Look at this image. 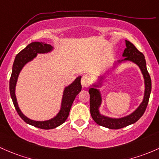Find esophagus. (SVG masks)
Listing matches in <instances>:
<instances>
[{
	"instance_id": "obj_1",
	"label": "esophagus",
	"mask_w": 159,
	"mask_h": 159,
	"mask_svg": "<svg viewBox=\"0 0 159 159\" xmlns=\"http://www.w3.org/2000/svg\"><path fill=\"white\" fill-rule=\"evenodd\" d=\"M81 84L83 87H88L90 85V79H89V76H86V75L83 76L81 79Z\"/></svg>"
}]
</instances>
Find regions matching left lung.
I'll return each instance as SVG.
<instances>
[{"label":"left lung","mask_w":159,"mask_h":159,"mask_svg":"<svg viewBox=\"0 0 159 159\" xmlns=\"http://www.w3.org/2000/svg\"><path fill=\"white\" fill-rule=\"evenodd\" d=\"M125 46H126V48L125 49L123 54H122V57H124L125 58L121 61H119V63H121L122 61H126V60L135 63L140 68L144 76V80H145V89L144 99L140 106L137 108V109H135L129 116L120 118V119H112V118L106 117V116L101 115L99 113V108L102 102V97H101L100 92L96 87L102 86V81L104 79L103 76L99 77L98 85H93L94 87L90 88L89 89V93L90 96L89 103H90V113L92 118L98 125L111 129H122L136 122L142 117L146 109L152 90V80L149 73L147 70L145 57L131 42L125 40Z\"/></svg>","instance_id":"8db88e82"}]
</instances>
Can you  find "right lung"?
I'll return each mask as SVG.
<instances>
[{"mask_svg": "<svg viewBox=\"0 0 159 159\" xmlns=\"http://www.w3.org/2000/svg\"><path fill=\"white\" fill-rule=\"evenodd\" d=\"M52 50H53V47L51 45L42 43V42H32L31 43L28 44L24 50H21L16 56L14 64H13L12 73H11V79H10V93H11L13 103H14V107H15L20 117L29 125L42 129H54L56 127L62 125L66 120L69 113H70V109H71L72 104H73L76 96L79 94L82 89L81 83H80L81 76H79L70 86L65 88L63 95V99H62L61 109H60L59 113L54 118L50 119V120H31V119L26 117L21 112L20 109L18 107V104H17L15 96L16 83H17L20 72L26 63L30 62V60H32L33 59L37 57V53H48V52L51 51Z\"/></svg>", "mask_w": 159, "mask_h": 159, "instance_id": "obj_1", "label": "right lung"}]
</instances>
